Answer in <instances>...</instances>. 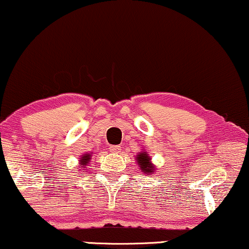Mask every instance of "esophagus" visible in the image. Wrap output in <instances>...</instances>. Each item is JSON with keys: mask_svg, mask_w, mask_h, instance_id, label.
I'll return each instance as SVG.
<instances>
[{"mask_svg": "<svg viewBox=\"0 0 249 249\" xmlns=\"http://www.w3.org/2000/svg\"><path fill=\"white\" fill-rule=\"evenodd\" d=\"M110 152H112V153H119V152L122 151L121 146L118 145H113V146H110Z\"/></svg>", "mask_w": 249, "mask_h": 249, "instance_id": "obj_1", "label": "esophagus"}]
</instances>
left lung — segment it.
<instances>
[{"instance_id":"left-lung-1","label":"left lung","mask_w":249,"mask_h":249,"mask_svg":"<svg viewBox=\"0 0 249 249\" xmlns=\"http://www.w3.org/2000/svg\"><path fill=\"white\" fill-rule=\"evenodd\" d=\"M137 162L139 164L140 169L145 174H153L155 170V167L151 162V158L148 157L146 152H140L137 155Z\"/></svg>"}]
</instances>
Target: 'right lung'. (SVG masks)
Segmentation results:
<instances>
[{
	"label": "right lung",
	"instance_id": "obj_1",
	"mask_svg": "<svg viewBox=\"0 0 249 249\" xmlns=\"http://www.w3.org/2000/svg\"><path fill=\"white\" fill-rule=\"evenodd\" d=\"M90 154L91 153H89V154L87 153V154H83L82 157H81L80 163H81V167H82V168H85L87 164H88L89 161H90V159H91V155Z\"/></svg>",
	"mask_w": 249,
	"mask_h": 249
}]
</instances>
